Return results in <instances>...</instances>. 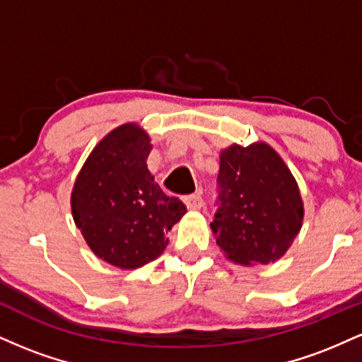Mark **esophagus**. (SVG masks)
<instances>
[{
	"label": "esophagus",
	"mask_w": 362,
	"mask_h": 362,
	"mask_svg": "<svg viewBox=\"0 0 362 362\" xmlns=\"http://www.w3.org/2000/svg\"><path fill=\"white\" fill-rule=\"evenodd\" d=\"M184 202H185L187 209H190V211H197L202 207V197L199 194L187 195V197H184Z\"/></svg>",
	"instance_id": "34e87169"
}]
</instances>
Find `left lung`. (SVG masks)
<instances>
[{
  "label": "left lung",
  "mask_w": 362,
  "mask_h": 362,
  "mask_svg": "<svg viewBox=\"0 0 362 362\" xmlns=\"http://www.w3.org/2000/svg\"><path fill=\"white\" fill-rule=\"evenodd\" d=\"M219 209L211 223L216 243L240 265L279 260L300 233L305 206L288 165L257 141L219 153Z\"/></svg>",
  "instance_id": "8db88e82"
}]
</instances>
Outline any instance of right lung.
<instances>
[{
  "instance_id": "1",
  "label": "right lung",
  "mask_w": 362,
  "mask_h": 362,
  "mask_svg": "<svg viewBox=\"0 0 362 362\" xmlns=\"http://www.w3.org/2000/svg\"><path fill=\"white\" fill-rule=\"evenodd\" d=\"M151 138L139 124L112 129L83 163L71 190V214L90 250L107 264L132 271L153 262L167 233L187 213L148 170Z\"/></svg>"
}]
</instances>
